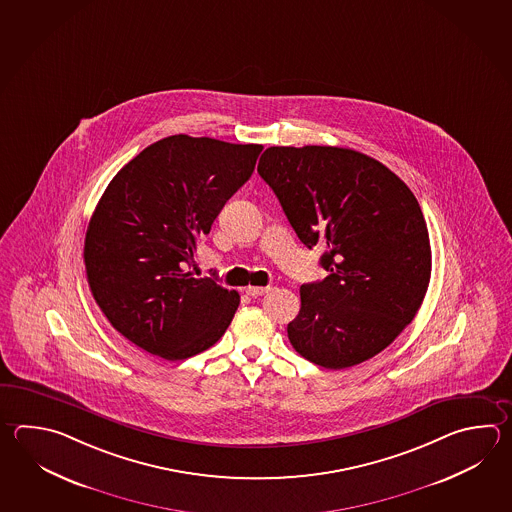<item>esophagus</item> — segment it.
Here are the masks:
<instances>
[{"mask_svg": "<svg viewBox=\"0 0 512 512\" xmlns=\"http://www.w3.org/2000/svg\"><path fill=\"white\" fill-rule=\"evenodd\" d=\"M270 290H272L270 286H248L246 293L251 295V297H259V295H264V293H268Z\"/></svg>", "mask_w": 512, "mask_h": 512, "instance_id": "obj_1", "label": "esophagus"}]
</instances>
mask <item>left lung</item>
I'll return each instance as SVG.
<instances>
[{
    "mask_svg": "<svg viewBox=\"0 0 512 512\" xmlns=\"http://www.w3.org/2000/svg\"><path fill=\"white\" fill-rule=\"evenodd\" d=\"M304 246L326 244L323 281L301 286L295 352L341 370L385 350L430 281L427 222L407 184L376 158L332 146L268 147L257 167Z\"/></svg>",
    "mask_w": 512,
    "mask_h": 512,
    "instance_id": "1",
    "label": "left lung"
}]
</instances>
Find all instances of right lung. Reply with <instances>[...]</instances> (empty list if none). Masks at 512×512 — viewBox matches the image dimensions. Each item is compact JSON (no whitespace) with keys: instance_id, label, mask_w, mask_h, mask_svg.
<instances>
[{"instance_id":"1","label":"right lung","mask_w":512,"mask_h":512,"mask_svg":"<svg viewBox=\"0 0 512 512\" xmlns=\"http://www.w3.org/2000/svg\"><path fill=\"white\" fill-rule=\"evenodd\" d=\"M261 151L259 144L167 136L109 182L85 233V272L94 301L131 343L182 361L224 335L239 293L193 277L186 266Z\"/></svg>"}]
</instances>
